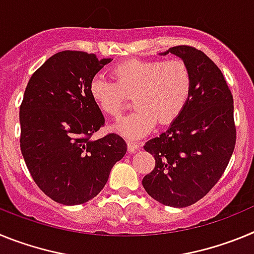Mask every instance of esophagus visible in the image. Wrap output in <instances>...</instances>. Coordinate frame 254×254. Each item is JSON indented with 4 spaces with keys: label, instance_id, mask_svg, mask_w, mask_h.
Here are the masks:
<instances>
[{
    "label": "esophagus",
    "instance_id": "obj_1",
    "mask_svg": "<svg viewBox=\"0 0 254 254\" xmlns=\"http://www.w3.org/2000/svg\"><path fill=\"white\" fill-rule=\"evenodd\" d=\"M141 147L140 142H136V141H127V149L129 152H134L136 150H138Z\"/></svg>",
    "mask_w": 254,
    "mask_h": 254
}]
</instances>
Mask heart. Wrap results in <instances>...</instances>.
Wrapping results in <instances>:
<instances>
[{
    "mask_svg": "<svg viewBox=\"0 0 254 254\" xmlns=\"http://www.w3.org/2000/svg\"><path fill=\"white\" fill-rule=\"evenodd\" d=\"M114 81L95 75L89 85L93 102L103 113L118 117L126 95L133 96L136 111L117 121L113 129L127 138H140L156 122L169 125L185 109L192 89V76L185 61L173 58L128 60L112 68Z\"/></svg>",
    "mask_w": 254,
    "mask_h": 254,
    "instance_id": "1",
    "label": "heart"
}]
</instances>
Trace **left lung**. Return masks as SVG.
Instances as JSON below:
<instances>
[{"label": "left lung", "mask_w": 254, "mask_h": 254, "mask_svg": "<svg viewBox=\"0 0 254 254\" xmlns=\"http://www.w3.org/2000/svg\"><path fill=\"white\" fill-rule=\"evenodd\" d=\"M192 76V89L185 109L169 128L145 143L154 155L155 168L142 179L147 193L172 207H187L217 183L235 147L233 95L219 67L198 49L172 47Z\"/></svg>", "instance_id": "1"}]
</instances>
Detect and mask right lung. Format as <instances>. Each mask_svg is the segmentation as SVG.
I'll use <instances>...</instances> for the list:
<instances>
[{
  "instance_id": "obj_1",
  "label": "right lung",
  "mask_w": 254,
  "mask_h": 254,
  "mask_svg": "<svg viewBox=\"0 0 254 254\" xmlns=\"http://www.w3.org/2000/svg\"><path fill=\"white\" fill-rule=\"evenodd\" d=\"M111 61L86 52H58L33 73L24 93L21 154L38 187L62 205L94 198L127 151L116 133L91 140L104 126V117L89 85Z\"/></svg>"
}]
</instances>
